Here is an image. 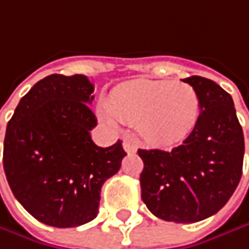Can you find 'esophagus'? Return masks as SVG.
<instances>
[{
    "instance_id": "esophagus-1",
    "label": "esophagus",
    "mask_w": 249,
    "mask_h": 249,
    "mask_svg": "<svg viewBox=\"0 0 249 249\" xmlns=\"http://www.w3.org/2000/svg\"><path fill=\"white\" fill-rule=\"evenodd\" d=\"M123 147H124V149L128 152V154H134V152L137 151V145H135L131 140H124Z\"/></svg>"
}]
</instances>
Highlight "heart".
I'll use <instances>...</instances> for the list:
<instances>
[{
	"label": "heart",
	"instance_id": "heart-1",
	"mask_svg": "<svg viewBox=\"0 0 249 249\" xmlns=\"http://www.w3.org/2000/svg\"><path fill=\"white\" fill-rule=\"evenodd\" d=\"M102 118L138 124L148 142L171 147L192 132L199 115V98L187 82L137 79L112 89Z\"/></svg>",
	"mask_w": 249,
	"mask_h": 249
}]
</instances>
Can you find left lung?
Instances as JSON below:
<instances>
[{"mask_svg": "<svg viewBox=\"0 0 249 249\" xmlns=\"http://www.w3.org/2000/svg\"><path fill=\"white\" fill-rule=\"evenodd\" d=\"M196 91L199 117L182 145L138 149L144 161L141 198L164 221L190 224L216 214L237 190L244 162V132L232 97L214 81L182 79Z\"/></svg>", "mask_w": 249, "mask_h": 249, "instance_id": "1", "label": "left lung"}]
</instances>
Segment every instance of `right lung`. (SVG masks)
Here are the masks:
<instances>
[{
	"label": "right lung",
	"mask_w": 249,
	"mask_h": 249,
	"mask_svg": "<svg viewBox=\"0 0 249 249\" xmlns=\"http://www.w3.org/2000/svg\"><path fill=\"white\" fill-rule=\"evenodd\" d=\"M94 85L85 75L53 74L21 98L7 125L4 171L14 196L39 222L72 228L98 214L102 184L126 155L123 142L101 148L89 131Z\"/></svg>",
	"instance_id": "right-lung-1"
}]
</instances>
